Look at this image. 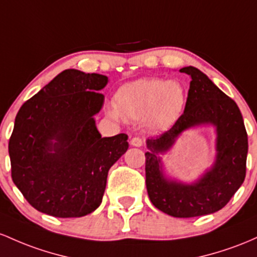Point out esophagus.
<instances>
[{
	"label": "esophagus",
	"mask_w": 257,
	"mask_h": 257,
	"mask_svg": "<svg viewBox=\"0 0 257 257\" xmlns=\"http://www.w3.org/2000/svg\"><path fill=\"white\" fill-rule=\"evenodd\" d=\"M131 144L134 147H142L143 146V141L141 140L140 137H134L131 140Z\"/></svg>",
	"instance_id": "obj_1"
}]
</instances>
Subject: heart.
<instances>
[{"mask_svg": "<svg viewBox=\"0 0 257 257\" xmlns=\"http://www.w3.org/2000/svg\"><path fill=\"white\" fill-rule=\"evenodd\" d=\"M186 103V90L180 82L149 77L121 86L109 114L117 120H143L149 130L161 132L180 120Z\"/></svg>", "mask_w": 257, "mask_h": 257, "instance_id": "b5f03b06", "label": "heart"}]
</instances>
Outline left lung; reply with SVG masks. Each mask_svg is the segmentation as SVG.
Returning <instances> with one entry per match:
<instances>
[{
  "label": "left lung",
  "mask_w": 257,
  "mask_h": 257,
  "mask_svg": "<svg viewBox=\"0 0 257 257\" xmlns=\"http://www.w3.org/2000/svg\"><path fill=\"white\" fill-rule=\"evenodd\" d=\"M189 75L188 97L180 120L159 137L147 140L146 184L157 209L174 217L214 214L230 200L244 182L247 135L237 103L224 94L205 74L184 66ZM211 124L216 132V157L210 169L192 184L169 179L160 154H166L184 131Z\"/></svg>",
  "instance_id": "1"
}]
</instances>
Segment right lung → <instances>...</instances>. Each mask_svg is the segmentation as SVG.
I'll list each match as a JSON object with an SVG mask.
<instances>
[{
	"mask_svg": "<svg viewBox=\"0 0 257 257\" xmlns=\"http://www.w3.org/2000/svg\"><path fill=\"white\" fill-rule=\"evenodd\" d=\"M106 83L105 75L66 69L19 109L8 144L12 180L40 212L81 217L102 203L109 169L128 149L127 135L97 130Z\"/></svg>",
	"mask_w": 257,
	"mask_h": 257,
	"instance_id": "add662e5",
	"label": "right lung"
}]
</instances>
